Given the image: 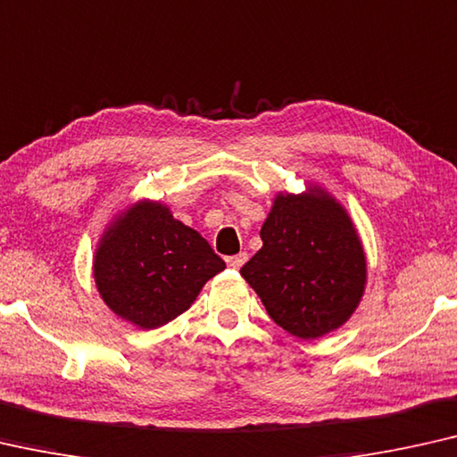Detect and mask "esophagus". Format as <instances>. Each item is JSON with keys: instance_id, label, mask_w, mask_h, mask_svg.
I'll return each mask as SVG.
<instances>
[{"instance_id": "obj_1", "label": "esophagus", "mask_w": 457, "mask_h": 457, "mask_svg": "<svg viewBox=\"0 0 457 457\" xmlns=\"http://www.w3.org/2000/svg\"><path fill=\"white\" fill-rule=\"evenodd\" d=\"M248 261V254L246 252H240V254H236V256H229L228 258V267H231V269H240L244 262Z\"/></svg>"}]
</instances>
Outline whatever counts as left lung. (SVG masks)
<instances>
[{
	"instance_id": "left-lung-1",
	"label": "left lung",
	"mask_w": 457,
	"mask_h": 457,
	"mask_svg": "<svg viewBox=\"0 0 457 457\" xmlns=\"http://www.w3.org/2000/svg\"><path fill=\"white\" fill-rule=\"evenodd\" d=\"M262 248L240 269L269 316L297 338L328 335L353 316L367 281L365 252L345 207L320 187L278 193Z\"/></svg>"
}]
</instances>
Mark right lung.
<instances>
[{"instance_id": "add662e5", "label": "right lung", "mask_w": 457, "mask_h": 457, "mask_svg": "<svg viewBox=\"0 0 457 457\" xmlns=\"http://www.w3.org/2000/svg\"><path fill=\"white\" fill-rule=\"evenodd\" d=\"M226 269L199 231L166 205L143 199L117 215L94 256V281L119 318L160 328L190 308L211 277Z\"/></svg>"}]
</instances>
